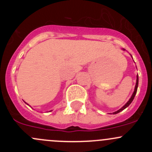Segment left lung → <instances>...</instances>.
Here are the masks:
<instances>
[{"mask_svg": "<svg viewBox=\"0 0 152 152\" xmlns=\"http://www.w3.org/2000/svg\"><path fill=\"white\" fill-rule=\"evenodd\" d=\"M123 50H125V49H124V48H123ZM137 87H138V75H137V80H136V85H135V87H134V93H133L132 96H131V98H130V99H129V100L128 102H127V103L126 104L124 105V107H122L121 108L120 110H118V111H116V112H114V113H113V114H117V113H120V112H121L122 110H125V109L127 107H129V106L130 104H131L132 102V101H133V99H134V96H135V95H136V93H137Z\"/></svg>", "mask_w": 152, "mask_h": 152, "instance_id": "1", "label": "left lung"}]
</instances>
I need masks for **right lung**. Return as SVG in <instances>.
Returning <instances> with one entry per match:
<instances>
[{
    "mask_svg": "<svg viewBox=\"0 0 152 152\" xmlns=\"http://www.w3.org/2000/svg\"><path fill=\"white\" fill-rule=\"evenodd\" d=\"M25 103H26V102H25ZM50 111H51V110H50Z\"/></svg>",
    "mask_w": 152,
    "mask_h": 152,
    "instance_id": "right-lung-1",
    "label": "right lung"
}]
</instances>
